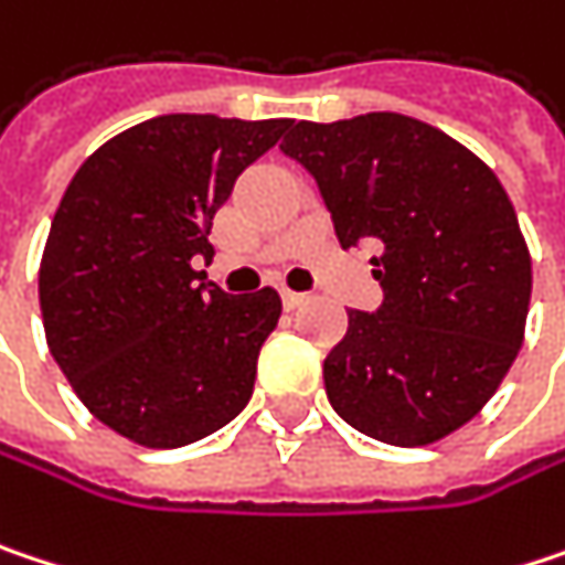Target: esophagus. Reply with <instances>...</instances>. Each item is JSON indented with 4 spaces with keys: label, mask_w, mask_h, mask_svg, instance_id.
Returning <instances> with one entry per match:
<instances>
[{
    "label": "esophagus",
    "mask_w": 565,
    "mask_h": 565,
    "mask_svg": "<svg viewBox=\"0 0 565 565\" xmlns=\"http://www.w3.org/2000/svg\"><path fill=\"white\" fill-rule=\"evenodd\" d=\"M281 300H284V307H287V310H297V307H300V303L307 300V294H297V290H287V287H284Z\"/></svg>",
    "instance_id": "esophagus-1"
}]
</instances>
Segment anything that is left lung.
<instances>
[{
  "label": "left lung",
  "mask_w": 565,
  "mask_h": 565,
  "mask_svg": "<svg viewBox=\"0 0 565 565\" xmlns=\"http://www.w3.org/2000/svg\"><path fill=\"white\" fill-rule=\"evenodd\" d=\"M281 151L317 180L342 248H382V307L349 310L323 362L333 411L391 446L459 430L504 382L531 307V252L501 180L401 113L294 122Z\"/></svg>",
  "instance_id": "left-lung-1"
}]
</instances>
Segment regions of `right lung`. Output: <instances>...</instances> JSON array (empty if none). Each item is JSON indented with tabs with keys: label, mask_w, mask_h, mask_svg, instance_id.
I'll return each mask as SVG.
<instances>
[{
	"label": "right lung",
	"mask_w": 565,
	"mask_h": 565,
	"mask_svg": "<svg viewBox=\"0 0 565 565\" xmlns=\"http://www.w3.org/2000/svg\"><path fill=\"white\" fill-rule=\"evenodd\" d=\"M290 119L158 116L96 148L71 180L38 271L54 362L86 411L138 446L216 434L252 397L281 317L271 287L226 294L210 258L216 210Z\"/></svg>",
	"instance_id": "right-lung-1"
}]
</instances>
